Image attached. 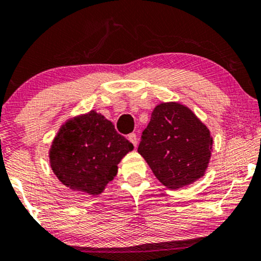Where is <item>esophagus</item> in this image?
<instances>
[{"label":"esophagus","mask_w":261,"mask_h":261,"mask_svg":"<svg viewBox=\"0 0 261 261\" xmlns=\"http://www.w3.org/2000/svg\"><path fill=\"white\" fill-rule=\"evenodd\" d=\"M127 139L131 143H133L135 147H137V136H136V134H130L127 136Z\"/></svg>","instance_id":"obj_1"}]
</instances>
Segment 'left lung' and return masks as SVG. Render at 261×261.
<instances>
[{
  "label": "left lung",
  "mask_w": 261,
  "mask_h": 261,
  "mask_svg": "<svg viewBox=\"0 0 261 261\" xmlns=\"http://www.w3.org/2000/svg\"><path fill=\"white\" fill-rule=\"evenodd\" d=\"M212 143L208 127L190 108L167 101L155 106L137 151L155 178L176 190L205 175Z\"/></svg>",
  "instance_id": "obj_1"
}]
</instances>
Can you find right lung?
I'll return each mask as SVG.
<instances>
[{"label": "right lung", "mask_w": 261, "mask_h": 261, "mask_svg": "<svg viewBox=\"0 0 261 261\" xmlns=\"http://www.w3.org/2000/svg\"><path fill=\"white\" fill-rule=\"evenodd\" d=\"M133 149L112 121L91 110L61 125L49 149L50 167L65 187L95 196L115 178L118 164Z\"/></svg>", "instance_id": "obj_1"}]
</instances>
